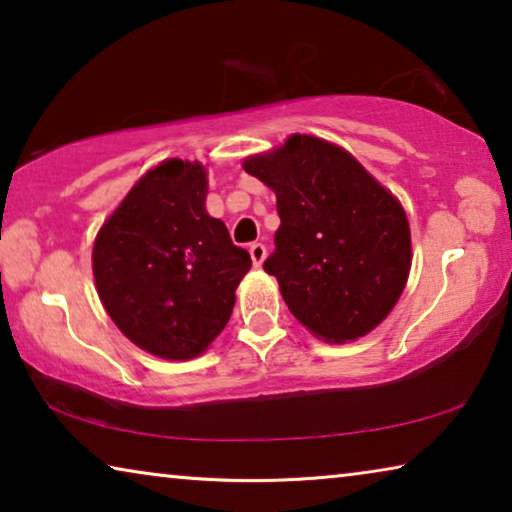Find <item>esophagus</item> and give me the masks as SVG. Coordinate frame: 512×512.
<instances>
[{"instance_id": "1", "label": "esophagus", "mask_w": 512, "mask_h": 512, "mask_svg": "<svg viewBox=\"0 0 512 512\" xmlns=\"http://www.w3.org/2000/svg\"><path fill=\"white\" fill-rule=\"evenodd\" d=\"M250 257H253V264L255 266H259L264 262V257H266V246L264 243H250Z\"/></svg>"}]
</instances>
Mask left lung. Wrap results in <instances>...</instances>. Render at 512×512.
I'll use <instances>...</instances> for the list:
<instances>
[{
    "instance_id": "obj_1",
    "label": "left lung",
    "mask_w": 512,
    "mask_h": 512,
    "mask_svg": "<svg viewBox=\"0 0 512 512\" xmlns=\"http://www.w3.org/2000/svg\"><path fill=\"white\" fill-rule=\"evenodd\" d=\"M243 170L276 190L280 227L264 271L292 315L326 342L375 329L411 266L400 202L352 154L312 135H292Z\"/></svg>"
}]
</instances>
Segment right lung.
I'll use <instances>...</instances> for the list:
<instances>
[{"label": "right lung", "mask_w": 512, "mask_h": 512, "mask_svg": "<svg viewBox=\"0 0 512 512\" xmlns=\"http://www.w3.org/2000/svg\"><path fill=\"white\" fill-rule=\"evenodd\" d=\"M200 163L165 160L135 183L94 243L98 296L128 340L172 361L195 358L230 322L250 255L204 209Z\"/></svg>", "instance_id": "right-lung-1"}]
</instances>
